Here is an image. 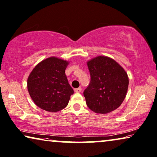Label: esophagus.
Returning <instances> with one entry per match:
<instances>
[{
  "instance_id": "esophagus-1",
  "label": "esophagus",
  "mask_w": 157,
  "mask_h": 157,
  "mask_svg": "<svg viewBox=\"0 0 157 157\" xmlns=\"http://www.w3.org/2000/svg\"><path fill=\"white\" fill-rule=\"evenodd\" d=\"M74 91L76 93H80L81 92V88H75L74 89Z\"/></svg>"
}]
</instances>
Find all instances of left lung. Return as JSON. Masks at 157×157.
Instances as JSON below:
<instances>
[{"label":"left lung","mask_w":157,"mask_h":157,"mask_svg":"<svg viewBox=\"0 0 157 157\" xmlns=\"http://www.w3.org/2000/svg\"><path fill=\"white\" fill-rule=\"evenodd\" d=\"M90 81L84 90L87 106L96 113H110L121 105L128 91V74L113 59L99 56L87 62Z\"/></svg>","instance_id":"left-lung-1"}]
</instances>
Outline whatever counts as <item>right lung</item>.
<instances>
[{
  "label": "right lung",
  "instance_id": "obj_1",
  "mask_svg": "<svg viewBox=\"0 0 157 157\" xmlns=\"http://www.w3.org/2000/svg\"><path fill=\"white\" fill-rule=\"evenodd\" d=\"M69 62L49 57L38 63L28 78L29 95L36 105L49 112H58L67 107L74 94L65 74Z\"/></svg>",
  "mask_w": 157,
  "mask_h": 157
}]
</instances>
